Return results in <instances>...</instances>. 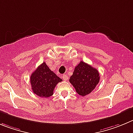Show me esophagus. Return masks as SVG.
<instances>
[{
	"mask_svg": "<svg viewBox=\"0 0 133 133\" xmlns=\"http://www.w3.org/2000/svg\"><path fill=\"white\" fill-rule=\"evenodd\" d=\"M62 78H63V79L65 80V81H67V80L68 79V75H62Z\"/></svg>",
	"mask_w": 133,
	"mask_h": 133,
	"instance_id": "1",
	"label": "esophagus"
}]
</instances>
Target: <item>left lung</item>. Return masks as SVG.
I'll return each mask as SVG.
<instances>
[{
	"label": "left lung",
	"mask_w": 133,
	"mask_h": 133,
	"mask_svg": "<svg viewBox=\"0 0 133 133\" xmlns=\"http://www.w3.org/2000/svg\"><path fill=\"white\" fill-rule=\"evenodd\" d=\"M99 80L100 76L97 69L81 61L75 68L69 82L79 95L85 96L95 89Z\"/></svg>",
	"instance_id": "obj_1"
}]
</instances>
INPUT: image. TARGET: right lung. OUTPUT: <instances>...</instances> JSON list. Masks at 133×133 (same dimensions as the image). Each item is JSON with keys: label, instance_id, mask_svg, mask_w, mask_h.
<instances>
[{"label": "right lung", "instance_id": "1", "mask_svg": "<svg viewBox=\"0 0 133 133\" xmlns=\"http://www.w3.org/2000/svg\"><path fill=\"white\" fill-rule=\"evenodd\" d=\"M62 79L50 70L45 62L38 67L30 75V83L34 93L38 96L47 98L52 96L54 89Z\"/></svg>", "mask_w": 133, "mask_h": 133}]
</instances>
